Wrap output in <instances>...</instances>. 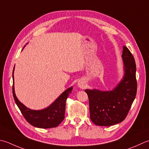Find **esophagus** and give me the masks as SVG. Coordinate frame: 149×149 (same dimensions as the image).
Listing matches in <instances>:
<instances>
[{
  "mask_svg": "<svg viewBox=\"0 0 149 149\" xmlns=\"http://www.w3.org/2000/svg\"><path fill=\"white\" fill-rule=\"evenodd\" d=\"M77 85L81 88H83L85 87V83L83 81H79L77 83Z\"/></svg>",
  "mask_w": 149,
  "mask_h": 149,
  "instance_id": "1",
  "label": "esophagus"
}]
</instances>
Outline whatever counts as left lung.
Wrapping results in <instances>:
<instances>
[{
  "label": "left lung",
  "mask_w": 149,
  "mask_h": 149,
  "mask_svg": "<svg viewBox=\"0 0 149 149\" xmlns=\"http://www.w3.org/2000/svg\"><path fill=\"white\" fill-rule=\"evenodd\" d=\"M122 58L124 75L112 90H85L89 100L90 119L98 126L109 127L123 121L127 117L137 92L134 58L123 46Z\"/></svg>",
  "instance_id": "left-lung-1"
}]
</instances>
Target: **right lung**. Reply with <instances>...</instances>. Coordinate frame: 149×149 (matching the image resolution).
<instances>
[{
  "label": "right lung",
  "instance_id": "add662e5",
  "mask_svg": "<svg viewBox=\"0 0 149 149\" xmlns=\"http://www.w3.org/2000/svg\"><path fill=\"white\" fill-rule=\"evenodd\" d=\"M14 68L13 70V95L17 107L26 120L33 126L40 129H49L57 127L65 118L66 101L70 94H71L73 87L71 86L66 89L53 103L45 109L38 110H31L19 101L15 95L14 88Z\"/></svg>",
  "mask_w": 149,
  "mask_h": 149
}]
</instances>
